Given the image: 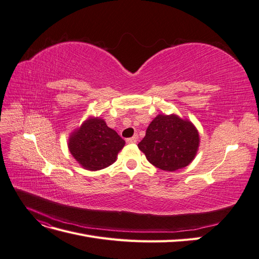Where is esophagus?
<instances>
[{
	"mask_svg": "<svg viewBox=\"0 0 259 259\" xmlns=\"http://www.w3.org/2000/svg\"><path fill=\"white\" fill-rule=\"evenodd\" d=\"M137 139H138V136H137V135H134V136L131 137V138H127V139H126V143H127V144H135V143L137 142Z\"/></svg>",
	"mask_w": 259,
	"mask_h": 259,
	"instance_id": "1",
	"label": "esophagus"
}]
</instances>
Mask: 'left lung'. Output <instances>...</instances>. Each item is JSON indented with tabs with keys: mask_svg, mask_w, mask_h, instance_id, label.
Instances as JSON below:
<instances>
[{
	"mask_svg": "<svg viewBox=\"0 0 259 259\" xmlns=\"http://www.w3.org/2000/svg\"><path fill=\"white\" fill-rule=\"evenodd\" d=\"M200 147L195 125L176 113H160L149 124L146 136L138 144L152 165L162 170L182 169L194 160Z\"/></svg>",
	"mask_w": 259,
	"mask_h": 259,
	"instance_id": "left-lung-1",
	"label": "left lung"
}]
</instances>
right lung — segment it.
Wrapping results in <instances>:
<instances>
[{
	"instance_id": "obj_1",
	"label": "right lung",
	"mask_w": 259,
	"mask_h": 259,
	"mask_svg": "<svg viewBox=\"0 0 259 259\" xmlns=\"http://www.w3.org/2000/svg\"><path fill=\"white\" fill-rule=\"evenodd\" d=\"M125 146L117 133L100 116L90 115L69 135L68 149L74 160L88 170H99L113 164Z\"/></svg>"
}]
</instances>
